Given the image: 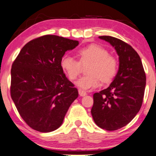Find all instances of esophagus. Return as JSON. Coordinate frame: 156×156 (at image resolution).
Returning a JSON list of instances; mask_svg holds the SVG:
<instances>
[{"label": "esophagus", "mask_w": 156, "mask_h": 156, "mask_svg": "<svg viewBox=\"0 0 156 156\" xmlns=\"http://www.w3.org/2000/svg\"><path fill=\"white\" fill-rule=\"evenodd\" d=\"M78 93H79V95L81 97L87 95V92H86L85 91L82 90V89H79V90H78Z\"/></svg>", "instance_id": "obj_1"}]
</instances>
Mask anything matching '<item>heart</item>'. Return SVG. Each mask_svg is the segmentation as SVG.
I'll return each mask as SVG.
<instances>
[{
	"instance_id": "1",
	"label": "heart",
	"mask_w": 156,
	"mask_h": 156,
	"mask_svg": "<svg viewBox=\"0 0 156 156\" xmlns=\"http://www.w3.org/2000/svg\"><path fill=\"white\" fill-rule=\"evenodd\" d=\"M78 61L69 55L61 58L60 65L69 79L76 80L81 73V65L87 67V76L80 78L76 85L82 90H90L99 87L100 80L103 83L111 82L117 76L118 60L109 54L108 50L98 44H91L78 49L76 52Z\"/></svg>"
}]
</instances>
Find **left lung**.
<instances>
[{"instance_id": "obj_1", "label": "left lung", "mask_w": 156, "mask_h": 156, "mask_svg": "<svg viewBox=\"0 0 156 156\" xmlns=\"http://www.w3.org/2000/svg\"><path fill=\"white\" fill-rule=\"evenodd\" d=\"M99 38L116 50L119 55V69L108 88L93 94L91 113L98 127L116 130L128 125L140 110L146 76L140 57L130 44L110 36Z\"/></svg>"}]
</instances>
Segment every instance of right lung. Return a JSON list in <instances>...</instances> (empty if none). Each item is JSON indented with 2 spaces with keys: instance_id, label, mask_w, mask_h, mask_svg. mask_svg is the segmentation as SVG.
Instances as JSON below:
<instances>
[{
  "instance_id": "right-lung-1",
  "label": "right lung",
  "mask_w": 156,
  "mask_h": 156,
  "mask_svg": "<svg viewBox=\"0 0 156 156\" xmlns=\"http://www.w3.org/2000/svg\"><path fill=\"white\" fill-rule=\"evenodd\" d=\"M78 41L45 35L21 49L11 69V97L28 126L42 133L58 129L78 98V89L60 65L65 52Z\"/></svg>"
}]
</instances>
